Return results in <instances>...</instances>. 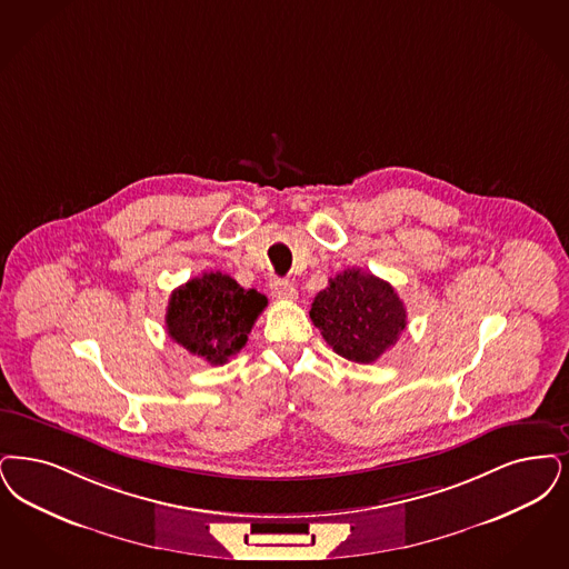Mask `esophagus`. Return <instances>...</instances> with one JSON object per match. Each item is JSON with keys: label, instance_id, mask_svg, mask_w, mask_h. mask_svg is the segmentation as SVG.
<instances>
[{"label": "esophagus", "instance_id": "1", "mask_svg": "<svg viewBox=\"0 0 569 569\" xmlns=\"http://www.w3.org/2000/svg\"><path fill=\"white\" fill-rule=\"evenodd\" d=\"M271 292L279 300H295L296 298L295 286L290 281H286V279H273L271 281Z\"/></svg>", "mask_w": 569, "mask_h": 569}]
</instances>
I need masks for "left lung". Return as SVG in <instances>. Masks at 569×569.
<instances>
[{
	"label": "left lung",
	"mask_w": 569,
	"mask_h": 569,
	"mask_svg": "<svg viewBox=\"0 0 569 569\" xmlns=\"http://www.w3.org/2000/svg\"><path fill=\"white\" fill-rule=\"evenodd\" d=\"M309 316L345 360L370 365L393 347L407 328V309L396 290L362 269H347L328 281Z\"/></svg>",
	"instance_id": "obj_1"
}]
</instances>
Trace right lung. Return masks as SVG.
I'll return each instance as SVG.
<instances>
[{"label": "right lung", "mask_w": 569, "mask_h": 569, "mask_svg": "<svg viewBox=\"0 0 569 569\" xmlns=\"http://www.w3.org/2000/svg\"><path fill=\"white\" fill-rule=\"evenodd\" d=\"M267 296L243 290L230 274L211 271L186 281L169 298L167 332L209 365H227L250 337Z\"/></svg>", "instance_id": "1"}]
</instances>
